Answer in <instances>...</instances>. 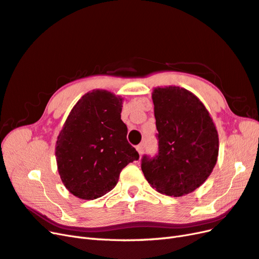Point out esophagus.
I'll return each mask as SVG.
<instances>
[{
    "mask_svg": "<svg viewBox=\"0 0 259 259\" xmlns=\"http://www.w3.org/2000/svg\"><path fill=\"white\" fill-rule=\"evenodd\" d=\"M137 151H138V153H139V155H142L143 154V152H144V147H143V144H139L138 147H137Z\"/></svg>",
    "mask_w": 259,
    "mask_h": 259,
    "instance_id": "esophagus-1",
    "label": "esophagus"
}]
</instances>
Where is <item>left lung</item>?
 Instances as JSON below:
<instances>
[{
  "instance_id": "obj_1",
  "label": "left lung",
  "mask_w": 259,
  "mask_h": 259,
  "mask_svg": "<svg viewBox=\"0 0 259 259\" xmlns=\"http://www.w3.org/2000/svg\"><path fill=\"white\" fill-rule=\"evenodd\" d=\"M158 131V153L143 156L145 180L158 193L182 197L207 181L219 155V136L207 108L180 86L155 88L152 93Z\"/></svg>"
}]
</instances>
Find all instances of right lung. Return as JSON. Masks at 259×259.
<instances>
[{"mask_svg": "<svg viewBox=\"0 0 259 259\" xmlns=\"http://www.w3.org/2000/svg\"><path fill=\"white\" fill-rule=\"evenodd\" d=\"M123 98L105 90L86 93L72 108L56 143L59 175L72 195L93 200L114 189L139 153L127 141Z\"/></svg>", "mask_w": 259, "mask_h": 259, "instance_id": "right-lung-1", "label": "right lung"}]
</instances>
